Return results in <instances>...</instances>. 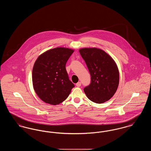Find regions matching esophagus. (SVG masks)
I'll return each mask as SVG.
<instances>
[{
    "instance_id": "1",
    "label": "esophagus",
    "mask_w": 151,
    "mask_h": 151,
    "mask_svg": "<svg viewBox=\"0 0 151 151\" xmlns=\"http://www.w3.org/2000/svg\"><path fill=\"white\" fill-rule=\"evenodd\" d=\"M81 82H78V83H76V86H78V87H80V86H81Z\"/></svg>"
}]
</instances>
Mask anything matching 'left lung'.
<instances>
[{"mask_svg":"<svg viewBox=\"0 0 151 151\" xmlns=\"http://www.w3.org/2000/svg\"><path fill=\"white\" fill-rule=\"evenodd\" d=\"M79 52L91 76V84L84 88L87 97L97 104L109 100L119 86V73L115 61L96 47L81 48Z\"/></svg>","mask_w":151,"mask_h":151,"instance_id":"8db88e82","label":"left lung"}]
</instances>
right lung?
Listing matches in <instances>:
<instances>
[{
  "label": "right lung",
  "instance_id": "obj_1",
  "mask_svg": "<svg viewBox=\"0 0 151 151\" xmlns=\"http://www.w3.org/2000/svg\"><path fill=\"white\" fill-rule=\"evenodd\" d=\"M74 50L56 47L41 54L34 64L32 82L37 96L45 103L58 105L71 93L74 84L69 80L66 63Z\"/></svg>",
  "mask_w": 151,
  "mask_h": 151
}]
</instances>
